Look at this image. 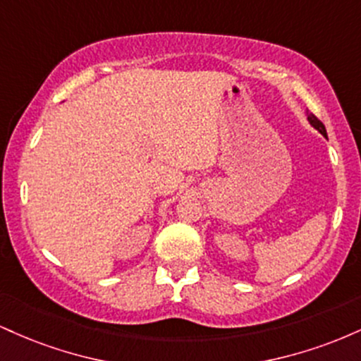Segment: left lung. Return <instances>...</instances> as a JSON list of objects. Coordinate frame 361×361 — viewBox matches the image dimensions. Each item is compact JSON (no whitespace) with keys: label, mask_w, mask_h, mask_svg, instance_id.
<instances>
[{"label":"left lung","mask_w":361,"mask_h":361,"mask_svg":"<svg viewBox=\"0 0 361 361\" xmlns=\"http://www.w3.org/2000/svg\"><path fill=\"white\" fill-rule=\"evenodd\" d=\"M305 115H307V120H309V123H310V126H312L314 128H316V130L321 132V134L324 135V137H326V135H327V132H326V127H324V123H322L321 120H319V118L316 117V115L309 114V111H307V114H305Z\"/></svg>","instance_id":"left-lung-1"}]
</instances>
